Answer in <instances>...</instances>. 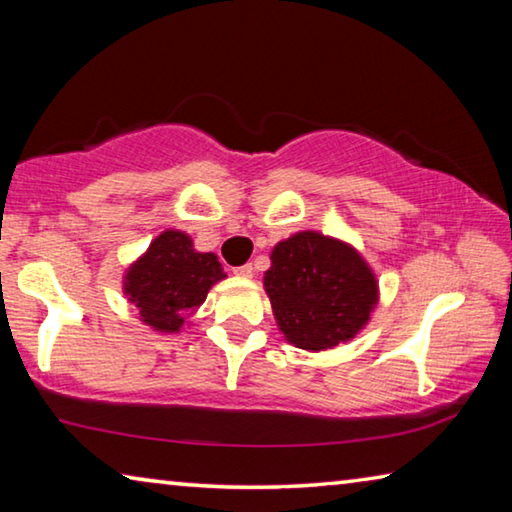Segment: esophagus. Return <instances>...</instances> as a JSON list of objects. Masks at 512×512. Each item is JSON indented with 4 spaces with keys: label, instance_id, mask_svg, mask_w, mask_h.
Masks as SVG:
<instances>
[{
    "label": "esophagus",
    "instance_id": "1",
    "mask_svg": "<svg viewBox=\"0 0 512 512\" xmlns=\"http://www.w3.org/2000/svg\"><path fill=\"white\" fill-rule=\"evenodd\" d=\"M253 266L250 264H246V266H239V268H235V275L237 277H244V280H250V277H253Z\"/></svg>",
    "mask_w": 512,
    "mask_h": 512
}]
</instances>
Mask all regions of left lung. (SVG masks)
Returning a JSON list of instances; mask_svg holds the SVG:
<instances>
[{
  "label": "left lung",
  "mask_w": 512,
  "mask_h": 512,
  "mask_svg": "<svg viewBox=\"0 0 512 512\" xmlns=\"http://www.w3.org/2000/svg\"><path fill=\"white\" fill-rule=\"evenodd\" d=\"M264 291L284 339L307 352L352 341L379 305V280L366 257L318 230L277 241Z\"/></svg>",
  "instance_id": "8db88e82"
}]
</instances>
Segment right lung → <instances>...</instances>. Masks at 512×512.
<instances>
[{
	"label": "right lung",
	"mask_w": 512,
	"mask_h": 512,
	"mask_svg": "<svg viewBox=\"0 0 512 512\" xmlns=\"http://www.w3.org/2000/svg\"><path fill=\"white\" fill-rule=\"evenodd\" d=\"M225 277L219 257L196 250L187 232L167 228L128 264L121 291L146 327L160 334H178L214 284Z\"/></svg>",
	"instance_id": "right-lung-1"
}]
</instances>
